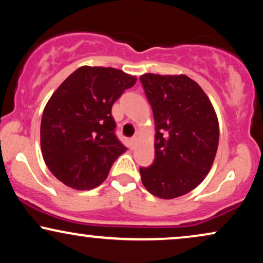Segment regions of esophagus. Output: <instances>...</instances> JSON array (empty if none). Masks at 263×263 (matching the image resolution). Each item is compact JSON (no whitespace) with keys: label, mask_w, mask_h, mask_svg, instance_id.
<instances>
[{"label":"esophagus","mask_w":263,"mask_h":263,"mask_svg":"<svg viewBox=\"0 0 263 263\" xmlns=\"http://www.w3.org/2000/svg\"><path fill=\"white\" fill-rule=\"evenodd\" d=\"M136 141H137V138H136V137H132L131 139H129V148H131V149L135 148Z\"/></svg>","instance_id":"esophagus-1"}]
</instances>
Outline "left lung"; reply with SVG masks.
Segmentation results:
<instances>
[{
    "mask_svg": "<svg viewBox=\"0 0 263 263\" xmlns=\"http://www.w3.org/2000/svg\"><path fill=\"white\" fill-rule=\"evenodd\" d=\"M155 122V159L141 167L142 183L161 199L184 195L199 185L214 164L220 128L210 99L185 75L139 78Z\"/></svg>",
    "mask_w": 263,
    "mask_h": 263,
    "instance_id": "8db88e82",
    "label": "left lung"
}]
</instances>
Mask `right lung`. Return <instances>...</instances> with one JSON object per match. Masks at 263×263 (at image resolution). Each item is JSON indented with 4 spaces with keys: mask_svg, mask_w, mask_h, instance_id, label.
Returning <instances> with one entry per match:
<instances>
[{
    "mask_svg": "<svg viewBox=\"0 0 263 263\" xmlns=\"http://www.w3.org/2000/svg\"><path fill=\"white\" fill-rule=\"evenodd\" d=\"M137 81L115 68L81 66L55 89L41 120L43 160L68 187L88 191L127 148L115 135L112 104Z\"/></svg>",
    "mask_w": 263,
    "mask_h": 263,
    "instance_id": "right-lung-1",
    "label": "right lung"
}]
</instances>
